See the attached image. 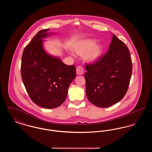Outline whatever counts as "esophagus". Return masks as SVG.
<instances>
[{
	"label": "esophagus",
	"mask_w": 152,
	"mask_h": 152,
	"mask_svg": "<svg viewBox=\"0 0 152 152\" xmlns=\"http://www.w3.org/2000/svg\"><path fill=\"white\" fill-rule=\"evenodd\" d=\"M84 68L81 65H79L77 68H76V73L77 75H81L84 73Z\"/></svg>",
	"instance_id": "34e87169"
}]
</instances>
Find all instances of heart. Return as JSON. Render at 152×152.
<instances>
[{"label":"heart","mask_w":152,"mask_h":152,"mask_svg":"<svg viewBox=\"0 0 152 152\" xmlns=\"http://www.w3.org/2000/svg\"><path fill=\"white\" fill-rule=\"evenodd\" d=\"M97 40L88 39L77 44L74 48L75 52L79 55H84V59L87 62H94L101 57L104 52L101 44H96Z\"/></svg>","instance_id":"b5f03b06"}]
</instances>
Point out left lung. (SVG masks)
I'll use <instances>...</instances> for the list:
<instances>
[{
  "mask_svg": "<svg viewBox=\"0 0 152 152\" xmlns=\"http://www.w3.org/2000/svg\"><path fill=\"white\" fill-rule=\"evenodd\" d=\"M86 69L88 100L100 108L110 107L123 99L129 85L132 62L128 48L113 34L108 51Z\"/></svg>",
  "mask_w": 152,
  "mask_h": 152,
  "instance_id": "obj_1",
  "label": "left lung"
}]
</instances>
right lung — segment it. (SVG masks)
<instances>
[{
  "mask_svg": "<svg viewBox=\"0 0 152 152\" xmlns=\"http://www.w3.org/2000/svg\"><path fill=\"white\" fill-rule=\"evenodd\" d=\"M50 29L39 31L24 48L22 57L23 84L32 101L46 109L57 108L66 97L68 88L75 78V65L65 64L48 54L43 47Z\"/></svg>",
  "mask_w": 152,
  "mask_h": 152,
  "instance_id": "1",
  "label": "right lung"
}]
</instances>
